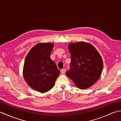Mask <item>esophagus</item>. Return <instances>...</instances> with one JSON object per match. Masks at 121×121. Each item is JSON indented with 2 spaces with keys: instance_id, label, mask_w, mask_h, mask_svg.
I'll return each instance as SVG.
<instances>
[{
  "instance_id": "1",
  "label": "esophagus",
  "mask_w": 121,
  "mask_h": 121,
  "mask_svg": "<svg viewBox=\"0 0 121 121\" xmlns=\"http://www.w3.org/2000/svg\"><path fill=\"white\" fill-rule=\"evenodd\" d=\"M65 72V69H62L61 70V73L62 74H64Z\"/></svg>"
}]
</instances>
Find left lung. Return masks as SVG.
<instances>
[{"instance_id":"obj_1","label":"left lung","mask_w":121,"mask_h":121,"mask_svg":"<svg viewBox=\"0 0 121 121\" xmlns=\"http://www.w3.org/2000/svg\"><path fill=\"white\" fill-rule=\"evenodd\" d=\"M71 69L66 72L78 88L91 87L101 75L104 64L101 56L93 45L84 42L70 43Z\"/></svg>"}]
</instances>
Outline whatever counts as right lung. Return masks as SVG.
Wrapping results in <instances>:
<instances>
[{
  "label": "right lung",
  "instance_id": "obj_1",
  "mask_svg": "<svg viewBox=\"0 0 121 121\" xmlns=\"http://www.w3.org/2000/svg\"><path fill=\"white\" fill-rule=\"evenodd\" d=\"M53 47V43H38L25 59L23 69L25 81L32 88L40 92L50 91L60 73L50 56Z\"/></svg>",
  "mask_w": 121,
  "mask_h": 121
}]
</instances>
